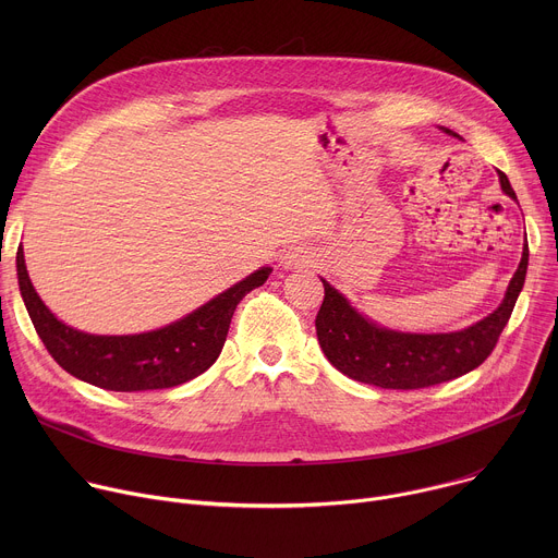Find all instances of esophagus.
Listing matches in <instances>:
<instances>
[{
	"label": "esophagus",
	"instance_id": "1",
	"mask_svg": "<svg viewBox=\"0 0 558 558\" xmlns=\"http://www.w3.org/2000/svg\"><path fill=\"white\" fill-rule=\"evenodd\" d=\"M308 258H311L308 252H304L302 247H291V250L282 256V265L289 267V269H293V267H304V265L311 263Z\"/></svg>",
	"mask_w": 558,
	"mask_h": 558
}]
</instances>
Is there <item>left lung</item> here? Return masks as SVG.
Wrapping results in <instances>:
<instances>
[{"mask_svg":"<svg viewBox=\"0 0 558 558\" xmlns=\"http://www.w3.org/2000/svg\"><path fill=\"white\" fill-rule=\"evenodd\" d=\"M450 132V130H446ZM506 194L517 198L510 181L499 172ZM527 271V245L501 306L457 333L413 336L375 327L327 280L325 300L315 315V333L327 360L351 379L379 388L413 390L461 377L484 364L504 333Z\"/></svg>","mask_w":558,"mask_h":558,"instance_id":"8db88e82","label":"left lung"}]
</instances>
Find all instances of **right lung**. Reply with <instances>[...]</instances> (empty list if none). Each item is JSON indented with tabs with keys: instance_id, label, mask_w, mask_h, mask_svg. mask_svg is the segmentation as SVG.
<instances>
[{
	"instance_id": "1",
	"label": "right lung",
	"mask_w": 558,
	"mask_h": 558,
	"mask_svg": "<svg viewBox=\"0 0 558 558\" xmlns=\"http://www.w3.org/2000/svg\"><path fill=\"white\" fill-rule=\"evenodd\" d=\"M269 274V267L258 269L166 329L141 336H90L65 327L48 311L28 278L24 250H17L20 291L52 360L78 379L121 392L172 388L205 373L222 351L238 302L265 284Z\"/></svg>"
}]
</instances>
